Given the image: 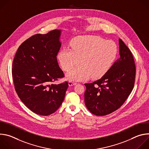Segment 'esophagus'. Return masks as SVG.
Here are the masks:
<instances>
[{
  "label": "esophagus",
  "instance_id": "1",
  "mask_svg": "<svg viewBox=\"0 0 149 149\" xmlns=\"http://www.w3.org/2000/svg\"><path fill=\"white\" fill-rule=\"evenodd\" d=\"M75 84H76L75 82H74V81H68L69 86H74V85H75Z\"/></svg>",
  "mask_w": 149,
  "mask_h": 149
}]
</instances>
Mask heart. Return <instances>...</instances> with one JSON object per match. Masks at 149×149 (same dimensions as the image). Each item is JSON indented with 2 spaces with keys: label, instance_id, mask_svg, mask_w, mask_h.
<instances>
[{
  "label": "heart",
  "instance_id": "heart-1",
  "mask_svg": "<svg viewBox=\"0 0 149 149\" xmlns=\"http://www.w3.org/2000/svg\"><path fill=\"white\" fill-rule=\"evenodd\" d=\"M70 48H62L57 59L63 70L68 71L79 62L81 65L68 72L67 78L72 81H83L91 77H103L114 62L117 46L112 40H106L97 36H79L70 42Z\"/></svg>",
  "mask_w": 149,
  "mask_h": 149
}]
</instances>
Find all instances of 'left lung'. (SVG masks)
Segmentation results:
<instances>
[{
  "label": "left lung",
  "mask_w": 149,
  "mask_h": 149,
  "mask_svg": "<svg viewBox=\"0 0 149 149\" xmlns=\"http://www.w3.org/2000/svg\"><path fill=\"white\" fill-rule=\"evenodd\" d=\"M118 59L103 77L84 85L85 104L93 114H109L124 104L132 93L135 81L136 66L129 48L119 39Z\"/></svg>",
  "instance_id": "left-lung-1"
}]
</instances>
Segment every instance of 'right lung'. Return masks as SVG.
<instances>
[{"mask_svg": "<svg viewBox=\"0 0 149 149\" xmlns=\"http://www.w3.org/2000/svg\"><path fill=\"white\" fill-rule=\"evenodd\" d=\"M61 30L36 34L21 44L12 65L16 92L34 113L47 116L55 113L64 100L68 82H52L64 77L56 56L61 43Z\"/></svg>", "mask_w": 149, "mask_h": 149, "instance_id": "obj_1", "label": "right lung"}]
</instances>
